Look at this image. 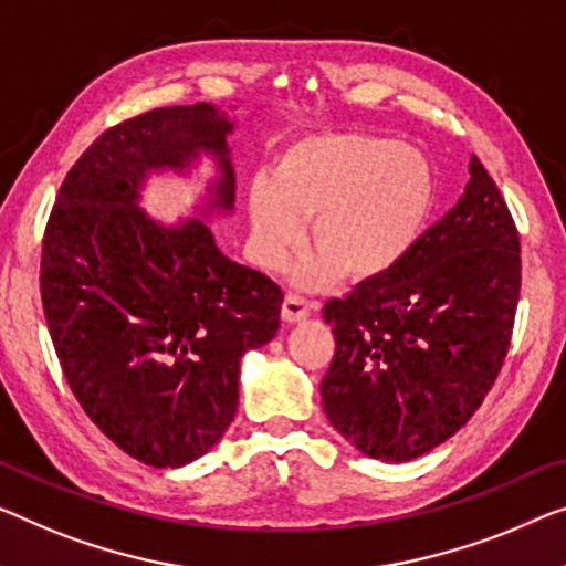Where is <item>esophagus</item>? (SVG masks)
I'll list each match as a JSON object with an SVG mask.
<instances>
[{
  "mask_svg": "<svg viewBox=\"0 0 566 566\" xmlns=\"http://www.w3.org/2000/svg\"><path fill=\"white\" fill-rule=\"evenodd\" d=\"M312 310H315V302H310L302 297V294H294L290 292L282 302V317L286 323H302V319H307L312 315Z\"/></svg>",
  "mask_w": 566,
  "mask_h": 566,
  "instance_id": "1",
  "label": "esophagus"
}]
</instances>
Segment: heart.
<instances>
[{"label": "heart", "instance_id": "obj_1", "mask_svg": "<svg viewBox=\"0 0 566 566\" xmlns=\"http://www.w3.org/2000/svg\"><path fill=\"white\" fill-rule=\"evenodd\" d=\"M432 202L434 175L421 151L376 134H317L286 147L272 177L251 185V247L261 266L284 269L312 218L319 251L297 282H376L415 249Z\"/></svg>", "mask_w": 566, "mask_h": 566}]
</instances>
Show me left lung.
Returning <instances> with one entry per match:
<instances>
[{
    "mask_svg": "<svg viewBox=\"0 0 566 566\" xmlns=\"http://www.w3.org/2000/svg\"><path fill=\"white\" fill-rule=\"evenodd\" d=\"M518 294L516 221L470 157L465 196L409 256L327 300L335 356L319 394L331 424L376 460L403 462L442 444L499 378Z\"/></svg>",
    "mask_w": 566,
    "mask_h": 566,
    "instance_id": "obj_1",
    "label": "left lung"
}]
</instances>
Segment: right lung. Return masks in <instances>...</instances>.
I'll use <instances>...</instances> for the list:
<instances>
[{"label": "right lung", "mask_w": 566, "mask_h": 566, "mask_svg": "<svg viewBox=\"0 0 566 566\" xmlns=\"http://www.w3.org/2000/svg\"><path fill=\"white\" fill-rule=\"evenodd\" d=\"M233 124L210 104L151 108L78 157L50 210L40 297L65 381L116 447L151 468L208 452L239 407V366L280 331L284 292L221 254L206 223L163 229L137 208L149 170L200 149L233 206Z\"/></svg>", "instance_id": "1"}]
</instances>
